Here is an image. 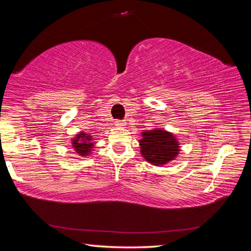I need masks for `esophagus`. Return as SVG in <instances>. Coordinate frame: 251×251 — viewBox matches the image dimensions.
<instances>
[{"label":"esophagus","mask_w":251,"mask_h":251,"mask_svg":"<svg viewBox=\"0 0 251 251\" xmlns=\"http://www.w3.org/2000/svg\"><path fill=\"white\" fill-rule=\"evenodd\" d=\"M115 125H116L117 127H123V126H125L124 122H123V121H120V120L115 122Z\"/></svg>","instance_id":"esophagus-1"}]
</instances>
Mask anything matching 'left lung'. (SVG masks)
Instances as JSON below:
<instances>
[{
  "instance_id": "left-lung-1",
  "label": "left lung",
  "mask_w": 251,
  "mask_h": 251,
  "mask_svg": "<svg viewBox=\"0 0 251 251\" xmlns=\"http://www.w3.org/2000/svg\"><path fill=\"white\" fill-rule=\"evenodd\" d=\"M139 142L142 156L155 166H161L178 155L179 146L174 135L164 129L144 131Z\"/></svg>"
}]
</instances>
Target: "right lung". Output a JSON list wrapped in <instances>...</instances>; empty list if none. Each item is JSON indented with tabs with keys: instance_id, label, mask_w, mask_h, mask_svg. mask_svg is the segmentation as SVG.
<instances>
[{
	"instance_id": "obj_1",
	"label": "right lung",
	"mask_w": 251,
	"mask_h": 251,
	"mask_svg": "<svg viewBox=\"0 0 251 251\" xmlns=\"http://www.w3.org/2000/svg\"><path fill=\"white\" fill-rule=\"evenodd\" d=\"M73 147L75 148V151L82 156H87L90 154L93 143H92V136L86 135L83 131L76 136V138L73 139Z\"/></svg>"
}]
</instances>
